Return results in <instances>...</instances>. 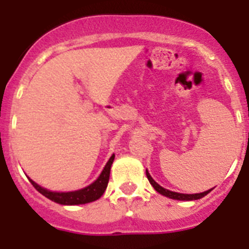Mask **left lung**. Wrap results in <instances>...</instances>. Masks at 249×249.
<instances>
[{"instance_id":"8db88e82","label":"left lung","mask_w":249,"mask_h":249,"mask_svg":"<svg viewBox=\"0 0 249 249\" xmlns=\"http://www.w3.org/2000/svg\"><path fill=\"white\" fill-rule=\"evenodd\" d=\"M146 175H147V178H148L149 183L153 186V188H155L158 193L166 196V197H169V198H172V199H179V201H193V199L202 198V197H204L207 193L211 192V190L206 191V192H202V193H195V195H184V193L172 192V191L166 190V188H163V187H160L157 182H155V179L151 177V175L148 173V171H146Z\"/></svg>"}]
</instances>
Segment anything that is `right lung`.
Segmentation results:
<instances>
[{"label": "right lung", "instance_id": "1", "mask_svg": "<svg viewBox=\"0 0 249 249\" xmlns=\"http://www.w3.org/2000/svg\"><path fill=\"white\" fill-rule=\"evenodd\" d=\"M113 160L114 155H112L109 160L107 162V164L105 166V168H103L100 177L93 183L89 184L86 188H82V190L74 191V192H51V191H47L45 188H42V187H39L32 179H30V182L41 195L47 197L51 201L56 202V203L70 204V206H72V204L89 203V202H93L100 198L101 196L105 193L109 181V172H111V166L113 163Z\"/></svg>", "mask_w": 249, "mask_h": 249}]
</instances>
